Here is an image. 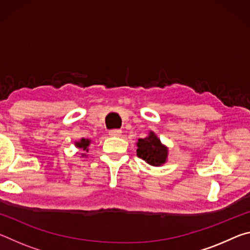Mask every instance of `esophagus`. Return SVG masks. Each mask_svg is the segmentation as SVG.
I'll use <instances>...</instances> for the list:
<instances>
[{
	"instance_id": "34e87169",
	"label": "esophagus",
	"mask_w": 250,
	"mask_h": 250,
	"mask_svg": "<svg viewBox=\"0 0 250 250\" xmlns=\"http://www.w3.org/2000/svg\"><path fill=\"white\" fill-rule=\"evenodd\" d=\"M121 133H122V131L121 130H110L109 131V135L110 137H120L121 135Z\"/></svg>"
}]
</instances>
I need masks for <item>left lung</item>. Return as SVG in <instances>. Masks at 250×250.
<instances>
[{
    "label": "left lung",
    "instance_id": "obj_1",
    "mask_svg": "<svg viewBox=\"0 0 250 250\" xmlns=\"http://www.w3.org/2000/svg\"><path fill=\"white\" fill-rule=\"evenodd\" d=\"M137 155L152 167H161L167 162L168 147L161 142L153 131L147 137L139 139L137 142Z\"/></svg>",
    "mask_w": 250,
    "mask_h": 250
}]
</instances>
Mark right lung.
<instances>
[{
  "label": "right lung",
  "instance_id": "1",
  "mask_svg": "<svg viewBox=\"0 0 250 250\" xmlns=\"http://www.w3.org/2000/svg\"><path fill=\"white\" fill-rule=\"evenodd\" d=\"M90 143H91L90 139L82 138L79 141H75V146L77 147V149H79V150L84 151V152H88V151H89V149H88V147H89ZM82 155L84 156V155H86V153H83Z\"/></svg>",
  "mask_w": 250,
  "mask_h": 250
}]
</instances>
